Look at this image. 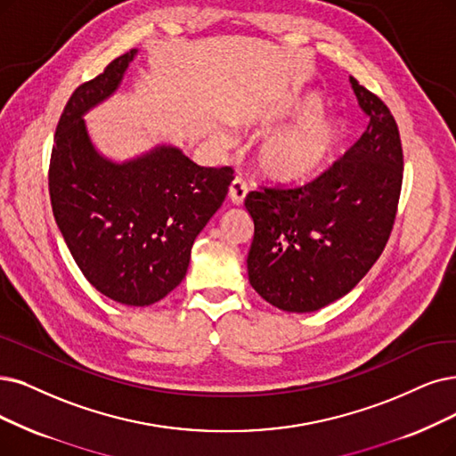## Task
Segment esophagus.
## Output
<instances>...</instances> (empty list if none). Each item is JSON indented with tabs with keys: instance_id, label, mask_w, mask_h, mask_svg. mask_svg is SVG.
I'll use <instances>...</instances> for the list:
<instances>
[{
	"instance_id": "esophagus-1",
	"label": "esophagus",
	"mask_w": 456,
	"mask_h": 456,
	"mask_svg": "<svg viewBox=\"0 0 456 456\" xmlns=\"http://www.w3.org/2000/svg\"><path fill=\"white\" fill-rule=\"evenodd\" d=\"M228 196H230L233 206H241L243 204V200L247 196V185H245V181L241 177H235L232 181L230 189H228Z\"/></svg>"
}]
</instances>
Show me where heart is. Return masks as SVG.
I'll use <instances>...</instances> for the list:
<instances>
[{"mask_svg":"<svg viewBox=\"0 0 456 456\" xmlns=\"http://www.w3.org/2000/svg\"><path fill=\"white\" fill-rule=\"evenodd\" d=\"M318 110L316 97H299L284 108L277 123L286 118L306 119L262 143L258 168L267 179L299 185L316 177L335 159L346 138V123L335 116H314Z\"/></svg>","mask_w":456,"mask_h":456,"instance_id":"obj_1","label":"heart"}]
</instances>
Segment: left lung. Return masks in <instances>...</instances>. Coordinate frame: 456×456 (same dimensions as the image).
<instances>
[{"instance_id": "left-lung-1", "label": "left lung", "mask_w": 456, "mask_h": 456, "mask_svg": "<svg viewBox=\"0 0 456 456\" xmlns=\"http://www.w3.org/2000/svg\"><path fill=\"white\" fill-rule=\"evenodd\" d=\"M367 131L301 187L258 185L245 198L254 221L248 281L286 313H313L367 275L395 224L404 155L398 125L376 94L350 77Z\"/></svg>"}]
</instances>
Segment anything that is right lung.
<instances>
[{"label":"right lung","instance_id":"add662e5","mask_svg":"<svg viewBox=\"0 0 456 456\" xmlns=\"http://www.w3.org/2000/svg\"><path fill=\"white\" fill-rule=\"evenodd\" d=\"M136 50L80 84L60 116L48 168L52 213L89 284L145 306L185 279L191 248L223 206L233 170L198 167L177 148L116 165L91 143L82 116L112 95Z\"/></svg>","mask_w":456,"mask_h":456}]
</instances>
